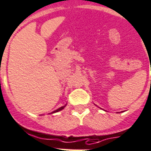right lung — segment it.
<instances>
[{
  "label": "right lung",
  "mask_w": 151,
  "mask_h": 151,
  "mask_svg": "<svg viewBox=\"0 0 151 151\" xmlns=\"http://www.w3.org/2000/svg\"><path fill=\"white\" fill-rule=\"evenodd\" d=\"M65 106H62V107H60V108H59V109H56V110H55L54 112H52V113H56V112H58V111H60V110H62V109H63L65 108Z\"/></svg>",
  "instance_id": "obj_1"
}]
</instances>
